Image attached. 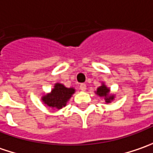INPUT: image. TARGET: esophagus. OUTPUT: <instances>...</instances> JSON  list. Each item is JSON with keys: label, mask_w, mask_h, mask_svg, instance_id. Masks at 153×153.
<instances>
[{"label": "esophagus", "mask_w": 153, "mask_h": 153, "mask_svg": "<svg viewBox=\"0 0 153 153\" xmlns=\"http://www.w3.org/2000/svg\"><path fill=\"white\" fill-rule=\"evenodd\" d=\"M86 88H86L85 83H81V84H80V89H81L82 91H85Z\"/></svg>", "instance_id": "1"}]
</instances>
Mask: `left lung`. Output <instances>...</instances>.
<instances>
[{"label": "left lung", "instance_id": "1", "mask_svg": "<svg viewBox=\"0 0 153 153\" xmlns=\"http://www.w3.org/2000/svg\"><path fill=\"white\" fill-rule=\"evenodd\" d=\"M109 92L110 89L105 85L102 84L100 88H98L96 94L100 97H105V100L106 103H110L111 100H113L114 95H109Z\"/></svg>", "mask_w": 153, "mask_h": 153}]
</instances>
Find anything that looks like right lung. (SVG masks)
Segmentation results:
<instances>
[{"label": "right lung", "mask_w": 153, "mask_h": 153, "mask_svg": "<svg viewBox=\"0 0 153 153\" xmlns=\"http://www.w3.org/2000/svg\"><path fill=\"white\" fill-rule=\"evenodd\" d=\"M75 93L73 88H65L63 84L56 83L54 88L51 91L50 94H48L42 97V101L48 106L53 109H61L63 106H65L66 102L71 95Z\"/></svg>", "instance_id": "obj_1"}]
</instances>
